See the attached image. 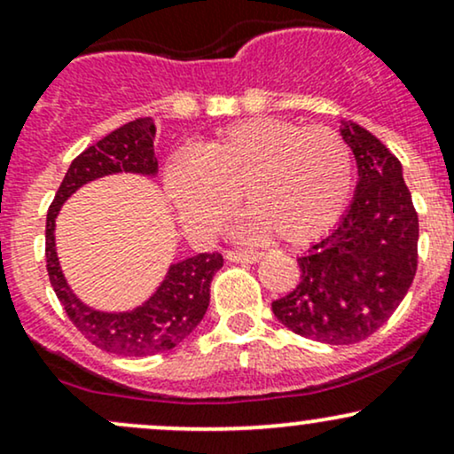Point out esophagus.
Here are the masks:
<instances>
[{
	"label": "esophagus",
	"mask_w": 454,
	"mask_h": 454,
	"mask_svg": "<svg viewBox=\"0 0 454 454\" xmlns=\"http://www.w3.org/2000/svg\"><path fill=\"white\" fill-rule=\"evenodd\" d=\"M226 258L231 260V262H258L260 258H262V254L260 252H226Z\"/></svg>",
	"instance_id": "1"
}]
</instances>
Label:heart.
<instances>
[{
    "label": "heart",
    "mask_w": 454,
    "mask_h": 454,
    "mask_svg": "<svg viewBox=\"0 0 454 454\" xmlns=\"http://www.w3.org/2000/svg\"><path fill=\"white\" fill-rule=\"evenodd\" d=\"M352 153L335 129L258 117L222 129L194 155L166 164L164 190L190 232H220L241 194L247 232L299 245L340 220Z\"/></svg>",
    "instance_id": "heart-1"
}]
</instances>
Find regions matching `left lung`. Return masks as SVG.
Instances as JSON below:
<instances>
[{"mask_svg": "<svg viewBox=\"0 0 454 454\" xmlns=\"http://www.w3.org/2000/svg\"><path fill=\"white\" fill-rule=\"evenodd\" d=\"M340 132L356 160L354 198L335 231L299 258L296 288L270 305L286 328L331 346L373 335L419 264V215L401 161L356 123L341 121Z\"/></svg>", "mask_w": 454, "mask_h": 454, "instance_id": "1", "label": "left lung"}]
</instances>
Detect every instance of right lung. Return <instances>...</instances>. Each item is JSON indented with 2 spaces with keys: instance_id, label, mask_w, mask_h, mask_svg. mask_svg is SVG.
Listing matches in <instances>:
<instances>
[{
  "instance_id": "obj_1",
  "label": "right lung",
  "mask_w": 454,
  "mask_h": 454,
  "mask_svg": "<svg viewBox=\"0 0 454 454\" xmlns=\"http://www.w3.org/2000/svg\"><path fill=\"white\" fill-rule=\"evenodd\" d=\"M153 140V119L145 117L134 119L98 140L93 147H87L72 160L46 213V270L57 299L85 340L119 356H151L179 346L205 317L211 299V279L223 264L222 254L217 252L196 254L173 262L153 294L128 311L90 307L78 299L66 281L55 249V222L64 202L82 185L102 176L117 173L158 175Z\"/></svg>"
}]
</instances>
